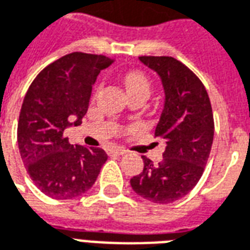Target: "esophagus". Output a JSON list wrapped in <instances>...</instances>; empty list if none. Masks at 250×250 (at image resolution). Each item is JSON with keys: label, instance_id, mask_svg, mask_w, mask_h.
Instances as JSON below:
<instances>
[{"label": "esophagus", "instance_id": "obj_1", "mask_svg": "<svg viewBox=\"0 0 250 250\" xmlns=\"http://www.w3.org/2000/svg\"><path fill=\"white\" fill-rule=\"evenodd\" d=\"M109 152H112V154H118V155H125L127 154V150H125L123 147H111L109 148Z\"/></svg>", "mask_w": 250, "mask_h": 250}]
</instances>
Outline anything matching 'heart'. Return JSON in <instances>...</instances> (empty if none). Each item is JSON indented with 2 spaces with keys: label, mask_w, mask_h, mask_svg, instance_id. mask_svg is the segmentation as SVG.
Instances as JSON below:
<instances>
[{
  "label": "heart",
  "mask_w": 250,
  "mask_h": 250,
  "mask_svg": "<svg viewBox=\"0 0 250 250\" xmlns=\"http://www.w3.org/2000/svg\"><path fill=\"white\" fill-rule=\"evenodd\" d=\"M123 82H125V88H127V91H128L130 95L131 93L139 92V91L150 92V82H148L147 76L142 71L135 69V71L127 72L125 75Z\"/></svg>",
  "instance_id": "b5f03b06"
}]
</instances>
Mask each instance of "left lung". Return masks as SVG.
<instances>
[{
    "instance_id": "1",
    "label": "left lung",
    "mask_w": 250,
    "mask_h": 250,
    "mask_svg": "<svg viewBox=\"0 0 250 250\" xmlns=\"http://www.w3.org/2000/svg\"><path fill=\"white\" fill-rule=\"evenodd\" d=\"M158 72L165 87V108L155 136L166 143L158 165L143 155L145 167L131 178L132 190L154 204H171L198 184L209 159L214 118L209 95L199 77L177 59L141 56Z\"/></svg>"
}]
</instances>
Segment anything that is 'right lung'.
I'll use <instances>...</instances> for the list:
<instances>
[{"label":"right lung","instance_id":"right-lung-1","mask_svg":"<svg viewBox=\"0 0 250 250\" xmlns=\"http://www.w3.org/2000/svg\"><path fill=\"white\" fill-rule=\"evenodd\" d=\"M115 59L73 52L51 62L25 95L17 125L21 158L30 179L55 199H71L92 188L107 161L102 148L71 145L64 130L87 114L96 77Z\"/></svg>","mask_w":250,"mask_h":250}]
</instances>
